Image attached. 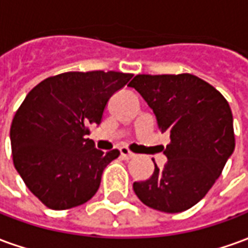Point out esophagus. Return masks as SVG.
Returning a JSON list of instances; mask_svg holds the SVG:
<instances>
[{
	"label": "esophagus",
	"instance_id": "obj_1",
	"mask_svg": "<svg viewBox=\"0 0 248 248\" xmlns=\"http://www.w3.org/2000/svg\"><path fill=\"white\" fill-rule=\"evenodd\" d=\"M119 151H121V156L124 158V159H131V158H134L135 156L134 153H131V151H130L127 147H124H124H121Z\"/></svg>",
	"mask_w": 248,
	"mask_h": 248
}]
</instances>
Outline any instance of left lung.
Listing matches in <instances>:
<instances>
[{
  "label": "left lung",
  "mask_w": 248,
  "mask_h": 248,
  "mask_svg": "<svg viewBox=\"0 0 248 248\" xmlns=\"http://www.w3.org/2000/svg\"><path fill=\"white\" fill-rule=\"evenodd\" d=\"M153 108L162 133L170 134L163 169L134 182L137 197L163 213L197 204L222 174L235 149L232 113L220 93L197 76L138 74L129 83Z\"/></svg>",
  "instance_id": "obj_1"
}]
</instances>
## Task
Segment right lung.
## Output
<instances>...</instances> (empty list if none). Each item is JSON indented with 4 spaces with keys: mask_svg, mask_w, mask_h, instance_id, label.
Listing matches in <instances>:
<instances>
[{
    "mask_svg": "<svg viewBox=\"0 0 248 248\" xmlns=\"http://www.w3.org/2000/svg\"><path fill=\"white\" fill-rule=\"evenodd\" d=\"M133 74L67 71L33 87L10 127L12 155L30 191L51 210L86 203L101 185L105 167L119 156L87 138L114 93Z\"/></svg>",
    "mask_w": 248,
    "mask_h": 248,
    "instance_id": "obj_1",
    "label": "right lung"
}]
</instances>
